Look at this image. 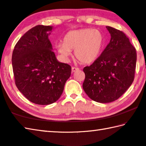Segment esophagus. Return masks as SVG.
I'll return each instance as SVG.
<instances>
[{
    "label": "esophagus",
    "instance_id": "obj_1",
    "mask_svg": "<svg viewBox=\"0 0 146 146\" xmlns=\"http://www.w3.org/2000/svg\"><path fill=\"white\" fill-rule=\"evenodd\" d=\"M79 70L78 68H76V67H72L71 68V71H72V73H75V71H78Z\"/></svg>",
    "mask_w": 146,
    "mask_h": 146
}]
</instances>
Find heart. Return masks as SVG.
Wrapping results in <instances>:
<instances>
[{"label": "heart", "mask_w": 146, "mask_h": 146, "mask_svg": "<svg viewBox=\"0 0 146 146\" xmlns=\"http://www.w3.org/2000/svg\"><path fill=\"white\" fill-rule=\"evenodd\" d=\"M104 37L102 32L93 28H84L69 31L63 38V42L56 45L58 53L68 58L74 49V56L82 64L95 61L102 51Z\"/></svg>", "instance_id": "1"}]
</instances>
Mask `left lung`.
<instances>
[{
	"instance_id": "1",
	"label": "left lung",
	"mask_w": 146,
	"mask_h": 146,
	"mask_svg": "<svg viewBox=\"0 0 146 146\" xmlns=\"http://www.w3.org/2000/svg\"><path fill=\"white\" fill-rule=\"evenodd\" d=\"M106 28L111 40L101 55L90 66L84 68L83 89L91 99L109 103L127 91L135 78L137 52L123 32L110 26Z\"/></svg>"
}]
</instances>
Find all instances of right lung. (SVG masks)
I'll list each match as a JSON object with an SVG mask.
<instances>
[{
  "label": "right lung",
  "instance_id": "1",
  "mask_svg": "<svg viewBox=\"0 0 146 146\" xmlns=\"http://www.w3.org/2000/svg\"><path fill=\"white\" fill-rule=\"evenodd\" d=\"M52 26L37 25L19 39L12 54L15 83L30 102H55L70 78L71 66L57 61L49 35Z\"/></svg>",
  "mask_w": 146,
  "mask_h": 146
}]
</instances>
